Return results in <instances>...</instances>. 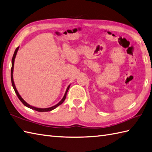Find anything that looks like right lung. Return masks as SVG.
I'll return each instance as SVG.
<instances>
[{"mask_svg": "<svg viewBox=\"0 0 152 152\" xmlns=\"http://www.w3.org/2000/svg\"><path fill=\"white\" fill-rule=\"evenodd\" d=\"M19 48V47H18V48L15 49V52H14V54H13V58H12V69H11V80H12V86H13V89H14V90H15V94H17V96H18V98L19 99V100L21 101V102H22V103H23V104H24L25 106L27 107L28 108H30V109H33V110H36V111H38V112H48V111H51L52 110L55 109V108H56L57 107L59 106L60 104H61L64 102V100H65L66 97L67 92V91H68V90H69V87H70V85H69L68 86H67V89H66V92H65V94H64V96L63 98H62L61 100H60V102L59 103H57L56 104H55V105H54V106H53V107H51L45 108V109H42V108H38V107H33V106H32V105H30V104H29L28 103H26V102H25V101L22 98L21 96L19 95L18 91V90H17L16 87H15V84H14V81H13V66H14L15 58V56H16L17 53H18Z\"/></svg>", "mask_w": 152, "mask_h": 152, "instance_id": "right-lung-1", "label": "right lung"}]
</instances>
